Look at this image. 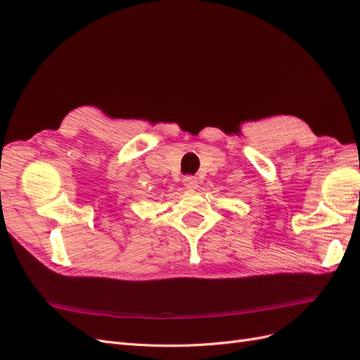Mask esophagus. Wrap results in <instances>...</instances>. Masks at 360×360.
<instances>
[{
  "label": "esophagus",
  "mask_w": 360,
  "mask_h": 360,
  "mask_svg": "<svg viewBox=\"0 0 360 360\" xmlns=\"http://www.w3.org/2000/svg\"><path fill=\"white\" fill-rule=\"evenodd\" d=\"M183 183H184V186H186L188 189H197L198 188V179L197 177H192V176H188V177H184L183 179Z\"/></svg>",
  "instance_id": "obj_1"
}]
</instances>
